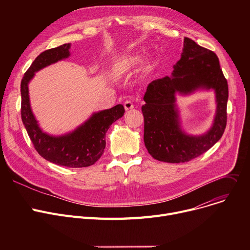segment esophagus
<instances>
[{"instance_id":"1","label":"esophagus","mask_w":250,"mask_h":250,"mask_svg":"<svg viewBox=\"0 0 250 250\" xmlns=\"http://www.w3.org/2000/svg\"><path fill=\"white\" fill-rule=\"evenodd\" d=\"M124 106H125V110H130V109L134 108V104H133L132 101L126 100V101L124 103Z\"/></svg>"}]
</instances>
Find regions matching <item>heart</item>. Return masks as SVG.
<instances>
[{
  "label": "heart",
  "mask_w": 250,
  "mask_h": 250,
  "mask_svg": "<svg viewBox=\"0 0 250 250\" xmlns=\"http://www.w3.org/2000/svg\"><path fill=\"white\" fill-rule=\"evenodd\" d=\"M141 62V59L137 55H129L115 59L110 67V74L113 78H122L123 76L134 71ZM149 69V65L147 64L145 70Z\"/></svg>",
  "instance_id": "heart-1"
}]
</instances>
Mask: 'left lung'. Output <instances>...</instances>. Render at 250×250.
Listing matches in <instances>:
<instances>
[{
    "instance_id": "left-lung-1",
    "label": "left lung",
    "mask_w": 250,
    "mask_h": 250,
    "mask_svg": "<svg viewBox=\"0 0 250 250\" xmlns=\"http://www.w3.org/2000/svg\"><path fill=\"white\" fill-rule=\"evenodd\" d=\"M214 88L217 110L213 126L202 136H189L180 128L175 94ZM144 142L154 159L167 163L188 162L211 149L227 124L228 83L214 51L185 37L181 58L171 77L151 82L144 96Z\"/></svg>"
}]
</instances>
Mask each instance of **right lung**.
Instances as JSON below:
<instances>
[{
  "label": "right lung",
  "mask_w": 250,
  "mask_h": 250,
  "mask_svg": "<svg viewBox=\"0 0 250 250\" xmlns=\"http://www.w3.org/2000/svg\"><path fill=\"white\" fill-rule=\"evenodd\" d=\"M70 46V43H64L44 50L26 71L21 81V118L35 150L45 160L60 166L80 168L93 165L102 156L107 129L124 115L125 107L117 104L110 109L93 113L87 122L67 135L55 137L42 132L30 107L28 83L37 71L69 58Z\"/></svg>",
  "instance_id": "add662e5"
}]
</instances>
